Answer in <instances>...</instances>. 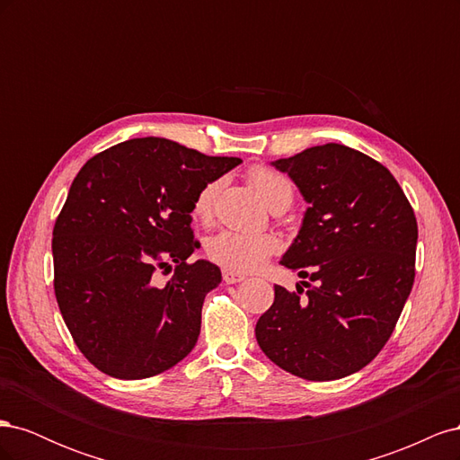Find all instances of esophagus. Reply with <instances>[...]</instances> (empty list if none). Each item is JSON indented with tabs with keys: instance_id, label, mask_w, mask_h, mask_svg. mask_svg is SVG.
Returning a JSON list of instances; mask_svg holds the SVG:
<instances>
[{
	"instance_id": "obj_1",
	"label": "esophagus",
	"mask_w": 460,
	"mask_h": 460,
	"mask_svg": "<svg viewBox=\"0 0 460 460\" xmlns=\"http://www.w3.org/2000/svg\"><path fill=\"white\" fill-rule=\"evenodd\" d=\"M222 280H225L226 284H238V282L245 280V276L240 272H234V270H222Z\"/></svg>"
}]
</instances>
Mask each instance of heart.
Returning <instances> with one entry per match:
<instances>
[{
	"label": "heart",
	"instance_id": "b5f03b06",
	"mask_svg": "<svg viewBox=\"0 0 460 460\" xmlns=\"http://www.w3.org/2000/svg\"><path fill=\"white\" fill-rule=\"evenodd\" d=\"M247 176L262 201L270 208L278 205L289 207L291 199H294V186H291L289 180L284 174L269 169V166H253ZM220 184V178L208 180L193 198L191 213L201 222L211 220ZM278 249H280V242H278L276 235L242 230H222L207 242L208 259L234 272L257 270Z\"/></svg>",
	"mask_w": 460,
	"mask_h": 460
}]
</instances>
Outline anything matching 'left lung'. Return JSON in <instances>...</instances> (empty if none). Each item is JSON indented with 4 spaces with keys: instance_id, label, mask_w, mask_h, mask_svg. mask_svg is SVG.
<instances>
[{
    "instance_id": "left-lung-1",
    "label": "left lung",
    "mask_w": 460,
    "mask_h": 460,
    "mask_svg": "<svg viewBox=\"0 0 460 460\" xmlns=\"http://www.w3.org/2000/svg\"><path fill=\"white\" fill-rule=\"evenodd\" d=\"M309 203L282 264L309 282L274 286L255 326L274 365L305 380L349 376L382 351L414 282L419 226L394 174L357 149L326 144L272 163Z\"/></svg>"
}]
</instances>
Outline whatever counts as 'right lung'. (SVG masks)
<instances>
[{"mask_svg": "<svg viewBox=\"0 0 460 460\" xmlns=\"http://www.w3.org/2000/svg\"><path fill=\"white\" fill-rule=\"evenodd\" d=\"M164 137H134L82 166L53 226V288L71 336L113 378L142 380L196 345L205 296L222 280L188 262L191 203L208 180L238 166ZM175 274L161 283L156 274Z\"/></svg>", "mask_w": 460, "mask_h": 460, "instance_id": "obj_1", "label": "right lung"}]
</instances>
